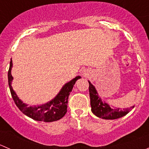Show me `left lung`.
<instances>
[{
  "label": "left lung",
  "instance_id": "left-lung-1",
  "mask_svg": "<svg viewBox=\"0 0 149 149\" xmlns=\"http://www.w3.org/2000/svg\"><path fill=\"white\" fill-rule=\"evenodd\" d=\"M88 84H89L88 90H89L91 112L98 118L105 120L118 119L127 115L130 111H131L132 109L134 108V106L123 109L120 108L110 107L107 103L103 102L99 97L95 87L91 84L89 81Z\"/></svg>",
  "mask_w": 149,
  "mask_h": 149
}]
</instances>
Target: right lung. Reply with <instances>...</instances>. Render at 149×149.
<instances>
[{
    "instance_id": "right-lung-1",
    "label": "right lung",
    "mask_w": 149,
    "mask_h": 149,
    "mask_svg": "<svg viewBox=\"0 0 149 149\" xmlns=\"http://www.w3.org/2000/svg\"><path fill=\"white\" fill-rule=\"evenodd\" d=\"M12 66L13 63H12V60H10L9 70L8 72V85H9L10 94L17 107L24 115L34 120L47 122V123L58 120L65 115L67 112L68 100L70 93L71 92L76 81L78 79H81V76H76L71 81L66 83L61 88L58 95L47 103L37 107H29L26 104L24 103L18 97L17 94L12 88L11 82L13 79V76H11Z\"/></svg>"
}]
</instances>
